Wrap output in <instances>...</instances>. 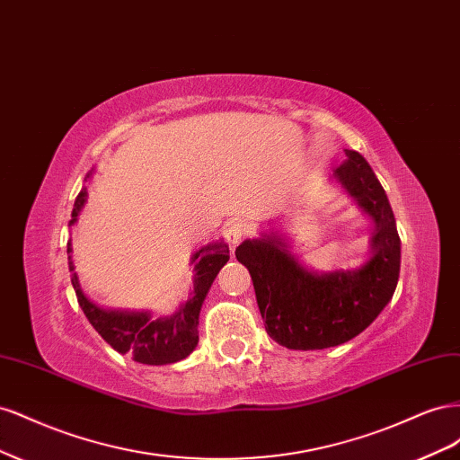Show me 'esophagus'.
Masks as SVG:
<instances>
[{
    "label": "esophagus",
    "mask_w": 460,
    "mask_h": 460,
    "mask_svg": "<svg viewBox=\"0 0 460 460\" xmlns=\"http://www.w3.org/2000/svg\"><path fill=\"white\" fill-rule=\"evenodd\" d=\"M247 234H249V225H247V222L245 220H234V222H230V225L226 226L225 238H226V242L232 247H235L245 238Z\"/></svg>",
    "instance_id": "esophagus-1"
}]
</instances>
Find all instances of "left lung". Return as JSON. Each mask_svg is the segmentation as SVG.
Listing matches in <instances>:
<instances>
[{
    "label": "left lung",
    "mask_w": 460,
    "mask_h": 460,
    "mask_svg": "<svg viewBox=\"0 0 460 460\" xmlns=\"http://www.w3.org/2000/svg\"><path fill=\"white\" fill-rule=\"evenodd\" d=\"M333 180L374 222L367 261L351 270L316 272L289 252L280 234L235 247V259L252 274L269 336L288 349L336 347L367 330L392 301L401 269V240L392 205L367 159L345 149Z\"/></svg>",
    "instance_id": "obj_1"
}]
</instances>
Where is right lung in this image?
I'll list each match as a JSON object with an SVG mask.
<instances>
[{
	"label": "right lung",
	"instance_id": "obj_1",
	"mask_svg": "<svg viewBox=\"0 0 460 460\" xmlns=\"http://www.w3.org/2000/svg\"><path fill=\"white\" fill-rule=\"evenodd\" d=\"M92 172L86 176L90 178ZM88 191L82 188L75 201L73 218L68 226L76 225L82 207L86 205ZM68 270H71V282L76 291L80 309L84 311L90 324L95 332L122 355H130L136 363L142 365H172L186 358L199 341V313L201 305L211 289L218 270L225 267L230 259V249L225 240L208 242L201 245L191 255L190 264H193V288L184 303L169 316H153L149 311H115L103 309L86 297L80 288L78 276L75 272L73 247L66 245Z\"/></svg>",
	"mask_w": 460,
	"mask_h": 460
}]
</instances>
